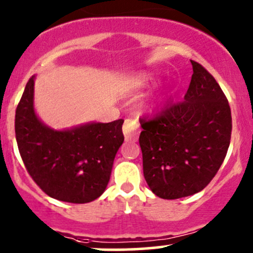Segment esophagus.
<instances>
[{
	"label": "esophagus",
	"mask_w": 253,
	"mask_h": 253,
	"mask_svg": "<svg viewBox=\"0 0 253 253\" xmlns=\"http://www.w3.org/2000/svg\"><path fill=\"white\" fill-rule=\"evenodd\" d=\"M122 131H124L125 140L126 141H135L138 139V135H139V127H138V124L135 120H132V119L125 120Z\"/></svg>",
	"instance_id": "34e87169"
}]
</instances>
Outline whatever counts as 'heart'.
Listing matches in <instances>:
<instances>
[{"mask_svg":"<svg viewBox=\"0 0 253 253\" xmlns=\"http://www.w3.org/2000/svg\"><path fill=\"white\" fill-rule=\"evenodd\" d=\"M158 80H160V78L157 74L151 73V72H140L129 79V88L135 92H140V91L156 85Z\"/></svg>","mask_w":253,"mask_h":253,"instance_id":"1","label":"heart"}]
</instances>
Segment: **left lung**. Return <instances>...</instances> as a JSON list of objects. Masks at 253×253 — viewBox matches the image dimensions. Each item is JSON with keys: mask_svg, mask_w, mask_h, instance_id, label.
<instances>
[{"mask_svg": "<svg viewBox=\"0 0 253 253\" xmlns=\"http://www.w3.org/2000/svg\"><path fill=\"white\" fill-rule=\"evenodd\" d=\"M193 74L184 101L140 121L144 177L163 199L192 196L209 184L227 155L230 108L211 74L191 60Z\"/></svg>", "mask_w": 253, "mask_h": 253, "instance_id": "8db88e82", "label": "left lung"}]
</instances>
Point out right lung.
<instances>
[{
	"label": "right lung",
	"mask_w": 253,
	"mask_h": 253,
	"mask_svg": "<svg viewBox=\"0 0 253 253\" xmlns=\"http://www.w3.org/2000/svg\"><path fill=\"white\" fill-rule=\"evenodd\" d=\"M33 99L35 76L15 112L16 143L29 174L51 198L76 204L95 201L107 188L124 143V120L54 129L38 118Z\"/></svg>",
	"instance_id": "obj_1"
}]
</instances>
